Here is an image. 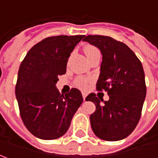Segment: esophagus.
I'll list each match as a JSON object with an SVG mask.
<instances>
[{
	"label": "esophagus",
	"instance_id": "34e87169",
	"mask_svg": "<svg viewBox=\"0 0 158 158\" xmlns=\"http://www.w3.org/2000/svg\"><path fill=\"white\" fill-rule=\"evenodd\" d=\"M82 98H83V100L85 101V98H86V94L85 93H82Z\"/></svg>",
	"mask_w": 158,
	"mask_h": 158
}]
</instances>
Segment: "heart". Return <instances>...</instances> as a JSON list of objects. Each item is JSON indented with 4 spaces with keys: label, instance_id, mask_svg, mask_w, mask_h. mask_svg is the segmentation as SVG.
Instances as JSON below:
<instances>
[{
    "label": "heart",
    "instance_id": "1",
    "mask_svg": "<svg viewBox=\"0 0 158 158\" xmlns=\"http://www.w3.org/2000/svg\"><path fill=\"white\" fill-rule=\"evenodd\" d=\"M97 51H98V50L93 46L88 45V46H85L83 47V52H84L85 55L87 57L89 56L90 54H92L93 52H97ZM89 82V79L86 78V77L79 76V77L76 78V80L74 82V84H75V86L77 87V88L81 89H86L88 87Z\"/></svg>",
    "mask_w": 158,
    "mask_h": 158
}]
</instances>
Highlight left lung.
I'll list each match as a JSON object with an SVG mask.
<instances>
[{"label": "left lung", "mask_w": 158, "mask_h": 158, "mask_svg": "<svg viewBox=\"0 0 158 158\" xmlns=\"http://www.w3.org/2000/svg\"><path fill=\"white\" fill-rule=\"evenodd\" d=\"M83 41L101 51L103 60L97 89L106 90L109 96L108 101L99 100L95 93L86 98L96 106L89 116L91 128L102 140H122L135 130L142 115L146 97L142 62L126 44L111 37L88 35Z\"/></svg>", "instance_id": "left-lung-1"}]
</instances>
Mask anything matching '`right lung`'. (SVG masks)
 <instances>
[{
	"label": "right lung",
	"mask_w": 158,
	"mask_h": 158,
	"mask_svg": "<svg viewBox=\"0 0 158 158\" xmlns=\"http://www.w3.org/2000/svg\"><path fill=\"white\" fill-rule=\"evenodd\" d=\"M84 35L49 37L32 46L21 62L15 96L24 126L34 136L54 140L69 127L83 98L77 89L60 94L58 76L66 73L68 60Z\"/></svg>",
	"instance_id": "right-lung-1"
}]
</instances>
